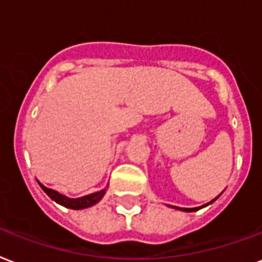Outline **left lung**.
<instances>
[{
	"instance_id": "obj_1",
	"label": "left lung",
	"mask_w": 262,
	"mask_h": 262,
	"mask_svg": "<svg viewBox=\"0 0 262 262\" xmlns=\"http://www.w3.org/2000/svg\"><path fill=\"white\" fill-rule=\"evenodd\" d=\"M220 195H221V193H220ZM220 195H219V196H220ZM219 196H217V198H219ZM217 198H214V199H213V201H210V202L206 203V205H203V206L192 207V209H185V207H176V206H171V207H174V209H179V210H183V211H196V210H199V209H202V207L207 206V205H210V203L214 202V201H215V199H217Z\"/></svg>"
}]
</instances>
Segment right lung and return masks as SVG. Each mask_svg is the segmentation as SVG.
I'll return each mask as SVG.
<instances>
[{
	"label": "right lung",
	"instance_id": "right-lung-1",
	"mask_svg": "<svg viewBox=\"0 0 262 262\" xmlns=\"http://www.w3.org/2000/svg\"><path fill=\"white\" fill-rule=\"evenodd\" d=\"M38 184L43 189V192L47 193L51 199H53L56 203H59V205L64 207H69V209H73V210H81V209H85V207L93 206V205L99 202L101 198L104 196L105 193V189H101V191H97L95 193H89V195H85V196L73 199V198H69L63 195V193L57 192L55 189L48 188L43 184H41L39 181H38Z\"/></svg>",
	"mask_w": 262,
	"mask_h": 262
}]
</instances>
